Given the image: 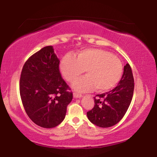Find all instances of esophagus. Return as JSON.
Masks as SVG:
<instances>
[{"label":"esophagus","instance_id":"esophagus-1","mask_svg":"<svg viewBox=\"0 0 157 157\" xmlns=\"http://www.w3.org/2000/svg\"><path fill=\"white\" fill-rule=\"evenodd\" d=\"M73 96L74 98H81L82 96V95L80 94H78V93L74 92L73 93Z\"/></svg>","mask_w":157,"mask_h":157}]
</instances>
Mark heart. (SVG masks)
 Masks as SVG:
<instances>
[{
	"label": "heart",
	"mask_w": 157,
	"mask_h": 157,
	"mask_svg": "<svg viewBox=\"0 0 157 157\" xmlns=\"http://www.w3.org/2000/svg\"><path fill=\"white\" fill-rule=\"evenodd\" d=\"M59 68L68 82L76 80L86 69L87 75L73 84L74 89L79 91H90L94 87L98 91H107L118 83L123 72V63L118 57L99 48L84 49L77 57L65 55L60 61Z\"/></svg>",
	"instance_id": "b5f03b06"
}]
</instances>
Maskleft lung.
Returning a JSON list of instances; mask_svg holds the SVG:
<instances>
[{"mask_svg": "<svg viewBox=\"0 0 157 157\" xmlns=\"http://www.w3.org/2000/svg\"><path fill=\"white\" fill-rule=\"evenodd\" d=\"M134 82L132 68L127 63L118 86L110 91L94 97V107L86 113L89 120L100 127H109L118 123L131 103Z\"/></svg>", "mask_w": 157, "mask_h": 157, "instance_id": "1", "label": "left lung"}]
</instances>
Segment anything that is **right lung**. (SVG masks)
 I'll use <instances>...</instances> for the list:
<instances>
[{"instance_id":"obj_1","label":"right lung","mask_w":157,"mask_h":157,"mask_svg":"<svg viewBox=\"0 0 157 157\" xmlns=\"http://www.w3.org/2000/svg\"><path fill=\"white\" fill-rule=\"evenodd\" d=\"M19 90L25 112L37 125L52 128L63 121L73 92L61 75L52 46L43 48L25 62Z\"/></svg>"}]
</instances>
